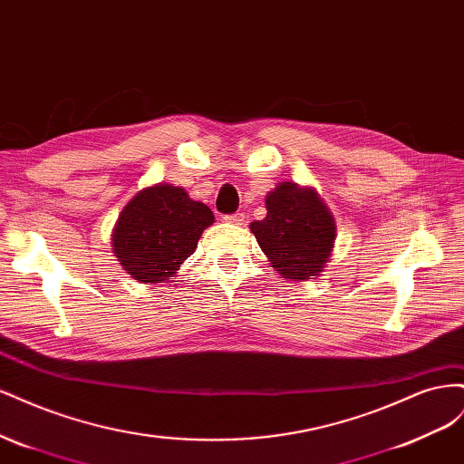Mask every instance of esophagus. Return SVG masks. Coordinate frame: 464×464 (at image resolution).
<instances>
[{"label": "esophagus", "mask_w": 464, "mask_h": 464, "mask_svg": "<svg viewBox=\"0 0 464 464\" xmlns=\"http://www.w3.org/2000/svg\"><path fill=\"white\" fill-rule=\"evenodd\" d=\"M224 220L230 222V224H244L246 215H244V213H234V215H227V217H224Z\"/></svg>", "instance_id": "esophagus-1"}]
</instances>
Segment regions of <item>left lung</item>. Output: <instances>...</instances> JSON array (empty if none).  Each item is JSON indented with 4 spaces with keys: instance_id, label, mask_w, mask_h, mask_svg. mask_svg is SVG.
Segmentation results:
<instances>
[{
    "instance_id": "1",
    "label": "left lung",
    "mask_w": 464,
    "mask_h": 464,
    "mask_svg": "<svg viewBox=\"0 0 464 464\" xmlns=\"http://www.w3.org/2000/svg\"><path fill=\"white\" fill-rule=\"evenodd\" d=\"M266 217L249 224L259 247L285 278L307 280L325 266L334 220L314 189L280 184L266 195Z\"/></svg>"
}]
</instances>
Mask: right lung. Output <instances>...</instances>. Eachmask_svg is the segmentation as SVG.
Segmentation results:
<instances>
[{"label":"right lung","instance_id":"obj_1","mask_svg":"<svg viewBox=\"0 0 464 464\" xmlns=\"http://www.w3.org/2000/svg\"><path fill=\"white\" fill-rule=\"evenodd\" d=\"M213 210L174 186H152L125 205L111 236L114 254L135 280H168L198 247Z\"/></svg>","mask_w":464,"mask_h":464}]
</instances>
